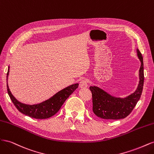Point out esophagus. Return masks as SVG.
Masks as SVG:
<instances>
[{
	"mask_svg": "<svg viewBox=\"0 0 154 154\" xmlns=\"http://www.w3.org/2000/svg\"><path fill=\"white\" fill-rule=\"evenodd\" d=\"M88 86V81L87 80H83L80 82V87L81 88H86Z\"/></svg>",
	"mask_w": 154,
	"mask_h": 154,
	"instance_id": "34e87169",
	"label": "esophagus"
}]
</instances>
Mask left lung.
<instances>
[{"instance_id":"1","label":"left lung","mask_w":154,"mask_h":154,"mask_svg":"<svg viewBox=\"0 0 154 154\" xmlns=\"http://www.w3.org/2000/svg\"><path fill=\"white\" fill-rule=\"evenodd\" d=\"M137 57L141 62L139 71V84L132 94L125 97H118L97 86L89 87L92 96V110L99 118L105 119H120L128 116L136 106L142 94L144 83L143 58L137 49Z\"/></svg>"}]
</instances>
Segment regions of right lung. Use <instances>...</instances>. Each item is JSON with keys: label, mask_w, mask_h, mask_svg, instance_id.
<instances>
[{"label": "right lung", "mask_w": 154, "mask_h": 154, "mask_svg": "<svg viewBox=\"0 0 154 154\" xmlns=\"http://www.w3.org/2000/svg\"><path fill=\"white\" fill-rule=\"evenodd\" d=\"M9 72H10V66L8 67L7 73V89L12 102L21 113L35 119H48L57 113L65 101L76 89L79 85L78 83H75L64 88L63 89L56 93L48 100L40 103L27 105L18 101L11 94L8 84Z\"/></svg>", "instance_id": "right-lung-1"}]
</instances>
